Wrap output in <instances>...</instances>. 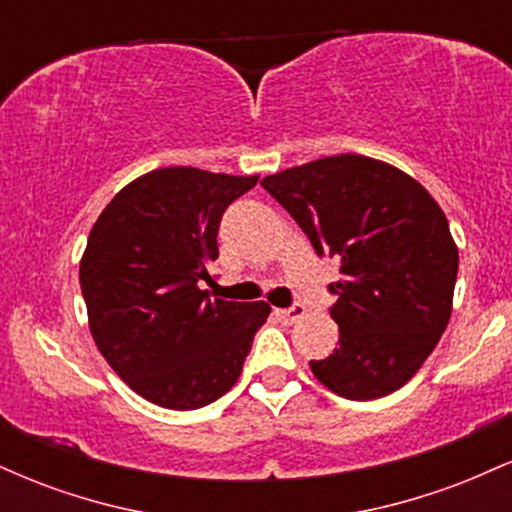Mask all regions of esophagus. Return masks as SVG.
<instances>
[{
    "label": "esophagus",
    "instance_id": "esophagus-1",
    "mask_svg": "<svg viewBox=\"0 0 512 512\" xmlns=\"http://www.w3.org/2000/svg\"><path fill=\"white\" fill-rule=\"evenodd\" d=\"M276 315H279V320H284V322H289V325H293V322L301 320V317L305 315V308L301 303H296V305H291V308L276 310Z\"/></svg>",
    "mask_w": 512,
    "mask_h": 512
}]
</instances>
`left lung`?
<instances>
[{"instance_id":"obj_1","label":"left lung","mask_w":512,"mask_h":512,"mask_svg":"<svg viewBox=\"0 0 512 512\" xmlns=\"http://www.w3.org/2000/svg\"><path fill=\"white\" fill-rule=\"evenodd\" d=\"M317 255L342 262L330 313L339 346L310 370L334 395L368 402L409 383L448 327L457 245L421 182L361 154L262 178Z\"/></svg>"}]
</instances>
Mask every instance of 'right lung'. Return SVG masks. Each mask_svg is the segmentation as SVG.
I'll use <instances>...</instances> for the list:
<instances>
[{"label": "right lung", "mask_w": 512, "mask_h": 512, "mask_svg": "<svg viewBox=\"0 0 512 512\" xmlns=\"http://www.w3.org/2000/svg\"><path fill=\"white\" fill-rule=\"evenodd\" d=\"M257 178L158 168L122 187L93 223L79 264L93 342L158 407L190 411L226 395L272 313L264 301L202 289L223 211Z\"/></svg>", "instance_id": "obj_1"}]
</instances>
